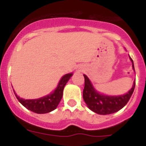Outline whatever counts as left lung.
<instances>
[{"label": "left lung", "mask_w": 146, "mask_h": 146, "mask_svg": "<svg viewBox=\"0 0 146 146\" xmlns=\"http://www.w3.org/2000/svg\"><path fill=\"white\" fill-rule=\"evenodd\" d=\"M130 60L133 63V68L134 70L133 61L131 57ZM83 76L85 78V86L82 94L83 99L90 110L95 113L102 115L115 113L123 108L129 102V98L133 93L136 86V82H134L132 89L125 95L117 96H105L98 92L89 78L86 75Z\"/></svg>", "instance_id": "1"}]
</instances>
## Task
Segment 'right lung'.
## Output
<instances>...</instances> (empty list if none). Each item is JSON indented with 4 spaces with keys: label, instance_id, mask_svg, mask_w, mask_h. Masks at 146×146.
Here are the masks:
<instances>
[{
    "label": "right lung",
    "instance_id": "obj_1",
    "mask_svg": "<svg viewBox=\"0 0 146 146\" xmlns=\"http://www.w3.org/2000/svg\"><path fill=\"white\" fill-rule=\"evenodd\" d=\"M72 75L73 73H68L64 75L61 78V80H60L57 87L52 93L37 99H23L22 98H19L15 93V92H13L18 101L28 110L37 113H49L57 108L63 96L64 86Z\"/></svg>",
    "mask_w": 146,
    "mask_h": 146
}]
</instances>
